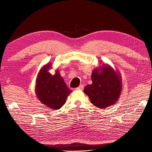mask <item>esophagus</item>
Here are the masks:
<instances>
[{
	"label": "esophagus",
	"instance_id": "34e87169",
	"mask_svg": "<svg viewBox=\"0 0 152 152\" xmlns=\"http://www.w3.org/2000/svg\"><path fill=\"white\" fill-rule=\"evenodd\" d=\"M76 89H77V90H80V91H82V90L84 89V85L80 84V85L79 86V87H78L77 88H76Z\"/></svg>",
	"mask_w": 152,
	"mask_h": 152
}]
</instances>
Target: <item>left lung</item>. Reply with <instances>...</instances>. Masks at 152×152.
<instances>
[{
    "mask_svg": "<svg viewBox=\"0 0 152 152\" xmlns=\"http://www.w3.org/2000/svg\"><path fill=\"white\" fill-rule=\"evenodd\" d=\"M91 79L93 83L87 85L84 92L89 96L92 103L103 109L116 103L122 90V80L118 72L104 64L99 68L94 69Z\"/></svg>",
    "mask_w": 152,
    "mask_h": 152,
    "instance_id": "left-lung-1",
    "label": "left lung"
}]
</instances>
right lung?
Segmentation results:
<instances>
[{"label": "right lung", "mask_w": 152, "mask_h": 152, "mask_svg": "<svg viewBox=\"0 0 152 152\" xmlns=\"http://www.w3.org/2000/svg\"><path fill=\"white\" fill-rule=\"evenodd\" d=\"M50 68L51 65L49 63L40 69L36 81L35 93L42 104L51 109L58 110L65 103L72 91L68 89L58 70L54 75L48 72Z\"/></svg>", "instance_id": "add662e5"}]
</instances>
